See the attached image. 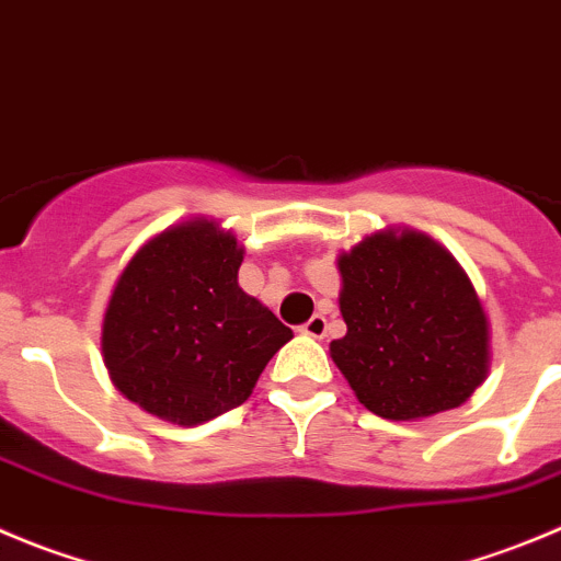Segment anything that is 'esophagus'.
I'll list each match as a JSON object with an SVG mask.
<instances>
[{"label":"esophagus","mask_w":561,"mask_h":561,"mask_svg":"<svg viewBox=\"0 0 561 561\" xmlns=\"http://www.w3.org/2000/svg\"><path fill=\"white\" fill-rule=\"evenodd\" d=\"M300 330L306 335H311V339H324V333H328V319H324L322 313H313V317L308 319Z\"/></svg>","instance_id":"1"}]
</instances>
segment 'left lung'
<instances>
[{"label": "left lung", "mask_w": 561, "mask_h": 561, "mask_svg": "<svg viewBox=\"0 0 561 561\" xmlns=\"http://www.w3.org/2000/svg\"><path fill=\"white\" fill-rule=\"evenodd\" d=\"M344 339L330 357L375 415L415 421L460 408L488 377L477 289L426 233L377 231L339 255Z\"/></svg>", "instance_id": "1"}]
</instances>
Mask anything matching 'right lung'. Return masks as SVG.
<instances>
[{"instance_id": "right-lung-1", "label": "right lung", "mask_w": 561, "mask_h": 561, "mask_svg": "<svg viewBox=\"0 0 561 561\" xmlns=\"http://www.w3.org/2000/svg\"><path fill=\"white\" fill-rule=\"evenodd\" d=\"M242 248L211 220L142 244L101 328L112 382L151 415L195 426L239 408L291 330L239 289Z\"/></svg>"}]
</instances>
